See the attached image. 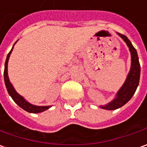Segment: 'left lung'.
I'll use <instances>...</instances> for the list:
<instances>
[{"label": "left lung", "mask_w": 147, "mask_h": 147, "mask_svg": "<svg viewBox=\"0 0 147 147\" xmlns=\"http://www.w3.org/2000/svg\"><path fill=\"white\" fill-rule=\"evenodd\" d=\"M118 34L124 39V41L126 43L129 48V51L131 53V61H132L131 68L125 82L124 83V85L122 86V87L117 93V98L107 105L101 106V108L103 109H107V110H115L124 106L125 103H128L135 93L137 87L139 84V79H140V63H139L137 51L133 46V44H131L129 39H128L125 35L121 33H118Z\"/></svg>", "instance_id": "obj_1"}]
</instances>
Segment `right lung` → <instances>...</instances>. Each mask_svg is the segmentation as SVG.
Returning <instances> with one entry per match:
<instances>
[{
    "label": "right lung",
    "instance_id": "add662e5",
    "mask_svg": "<svg viewBox=\"0 0 147 147\" xmlns=\"http://www.w3.org/2000/svg\"><path fill=\"white\" fill-rule=\"evenodd\" d=\"M16 44V43H15ZM13 48V46L12 48L11 51L9 53H8L6 57V61H5V70H4V78H5V86H6L7 90H8V93L12 97V99H13V101L15 103L22 108L24 109L25 111L28 112V113H42L45 110H47L48 108H50V106H34V105H32L30 104V103L26 102L24 98L22 96H21L20 94H18L15 91V90L13 89V86L10 83V82L9 80V77H8V72H7V66H8V61H9V56L11 54L12 50Z\"/></svg>",
    "mask_w": 147,
    "mask_h": 147
}]
</instances>
